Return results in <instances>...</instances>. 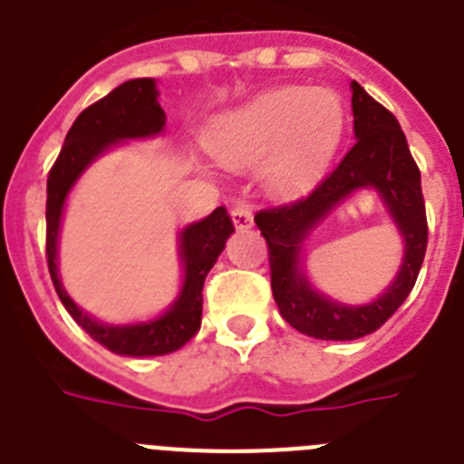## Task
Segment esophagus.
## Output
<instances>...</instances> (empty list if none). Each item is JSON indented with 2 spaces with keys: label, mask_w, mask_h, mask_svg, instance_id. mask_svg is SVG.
<instances>
[{
  "label": "esophagus",
  "mask_w": 464,
  "mask_h": 464,
  "mask_svg": "<svg viewBox=\"0 0 464 464\" xmlns=\"http://www.w3.org/2000/svg\"><path fill=\"white\" fill-rule=\"evenodd\" d=\"M231 219L237 228L252 227V210H249L247 203H236L231 208Z\"/></svg>",
  "instance_id": "obj_1"
}]
</instances>
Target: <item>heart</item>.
I'll use <instances>...</instances> for the list:
<instances>
[{
	"mask_svg": "<svg viewBox=\"0 0 464 464\" xmlns=\"http://www.w3.org/2000/svg\"><path fill=\"white\" fill-rule=\"evenodd\" d=\"M344 129L340 99L328 90L284 87L217 124L210 150L228 166L268 160L263 180L277 194L312 185L331 160Z\"/></svg>",
	"mask_w": 464,
	"mask_h": 464,
	"instance_id": "obj_1",
	"label": "heart"
}]
</instances>
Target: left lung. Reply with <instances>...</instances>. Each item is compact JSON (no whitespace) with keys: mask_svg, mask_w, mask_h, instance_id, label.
I'll use <instances>...</instances> for the list:
<instances>
[{"mask_svg":"<svg viewBox=\"0 0 464 464\" xmlns=\"http://www.w3.org/2000/svg\"><path fill=\"white\" fill-rule=\"evenodd\" d=\"M352 92L353 148L310 194L254 215L268 242L270 286L279 314L295 331L316 340H358L386 324L414 289L428 247L420 170L409 152L404 131L393 112L374 102L356 81ZM362 186H374L382 194L403 233L405 258L399 277L377 301L344 305L319 295L299 273V247L342 198Z\"/></svg>","mask_w":464,"mask_h":464,"instance_id":"left-lung-1","label":"left lung"}]
</instances>
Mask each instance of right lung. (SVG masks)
I'll list each match as a JSON object with an SVG mask.
<instances>
[{
  "mask_svg": "<svg viewBox=\"0 0 464 464\" xmlns=\"http://www.w3.org/2000/svg\"><path fill=\"white\" fill-rule=\"evenodd\" d=\"M160 92L152 78H133L87 106L71 124L60 157L48 173V201H45V258L50 279L55 284L62 304L82 331L90 333L111 352L120 356H164L178 352L201 328L203 282L224 252L233 228L227 208L219 206L201 222H194L180 236V256L185 263V282L169 310L145 321H102L82 312L62 286L57 277V233L69 189L78 175L124 139H145L160 133L166 124Z\"/></svg>",
  "mask_w": 464,
  "mask_h": 464,
  "instance_id": "right-lung-1",
  "label": "right lung"
}]
</instances>
